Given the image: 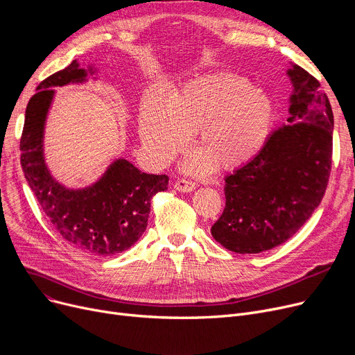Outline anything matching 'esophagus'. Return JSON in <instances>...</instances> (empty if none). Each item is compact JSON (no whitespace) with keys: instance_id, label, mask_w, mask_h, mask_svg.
Wrapping results in <instances>:
<instances>
[{"instance_id":"1","label":"esophagus","mask_w":355,"mask_h":355,"mask_svg":"<svg viewBox=\"0 0 355 355\" xmlns=\"http://www.w3.org/2000/svg\"><path fill=\"white\" fill-rule=\"evenodd\" d=\"M174 189L181 193H191L196 190V184L191 181H185V180H177L174 184Z\"/></svg>"}]
</instances>
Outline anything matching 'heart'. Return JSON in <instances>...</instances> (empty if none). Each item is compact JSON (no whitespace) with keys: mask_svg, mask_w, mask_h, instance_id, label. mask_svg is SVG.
Segmentation results:
<instances>
[{"mask_svg":"<svg viewBox=\"0 0 355 355\" xmlns=\"http://www.w3.org/2000/svg\"><path fill=\"white\" fill-rule=\"evenodd\" d=\"M276 119L273 101L250 80L223 73L173 90L164 101L149 93L139 112V134L154 165L170 162L194 134L198 151L185 170L209 173L217 165L233 170L253 159L266 145Z\"/></svg>","mask_w":355,"mask_h":355,"instance_id":"b5f03b06","label":"heart"}]
</instances>
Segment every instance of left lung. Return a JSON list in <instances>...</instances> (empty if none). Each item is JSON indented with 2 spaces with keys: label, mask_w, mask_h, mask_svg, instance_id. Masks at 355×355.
<instances>
[{
  "label": "left lung",
  "mask_w": 355,
  "mask_h": 355,
  "mask_svg": "<svg viewBox=\"0 0 355 355\" xmlns=\"http://www.w3.org/2000/svg\"><path fill=\"white\" fill-rule=\"evenodd\" d=\"M288 123L273 130L253 159L226 177V207L211 227L236 253H260L285 243L325 194L332 159L334 115L320 82L291 64Z\"/></svg>",
  "instance_id": "obj_1"
}]
</instances>
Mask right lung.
Listing matches in <instances>:
<instances>
[{"instance_id": "obj_1", "label": "right lung", "mask_w": 355, "mask_h": 355, "mask_svg": "<svg viewBox=\"0 0 355 355\" xmlns=\"http://www.w3.org/2000/svg\"><path fill=\"white\" fill-rule=\"evenodd\" d=\"M87 70L74 60L37 86L26 109L20 141L24 177L54 229L70 245L95 256L132 246L148 226L153 197L168 189L166 175L145 174L123 158L112 162L89 187L67 189L50 174L44 159V125L55 86L86 82Z\"/></svg>"}]
</instances>
